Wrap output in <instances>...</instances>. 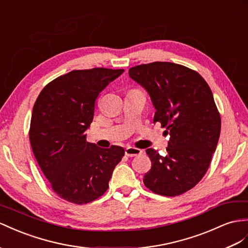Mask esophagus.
<instances>
[{"label": "esophagus", "instance_id": "esophagus-1", "mask_svg": "<svg viewBox=\"0 0 248 248\" xmlns=\"http://www.w3.org/2000/svg\"><path fill=\"white\" fill-rule=\"evenodd\" d=\"M125 155L128 157H135V156H139L141 153L142 151L140 149H137V148H133V147H128L124 151Z\"/></svg>", "mask_w": 248, "mask_h": 248}]
</instances>
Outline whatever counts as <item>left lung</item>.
Here are the masks:
<instances>
[{
  "mask_svg": "<svg viewBox=\"0 0 248 248\" xmlns=\"http://www.w3.org/2000/svg\"><path fill=\"white\" fill-rule=\"evenodd\" d=\"M129 75L148 91L156 109L154 123L170 136L167 156L145 151L152 168L144 186L168 197L186 193L207 172L219 140L221 118L211 88L195 70L169 62L132 67Z\"/></svg>",
  "mask_w": 248,
  "mask_h": 248,
  "instance_id": "8db88e82",
  "label": "left lung"
}]
</instances>
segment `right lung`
Segmentation results:
<instances>
[{
  "label": "right lung",
  "instance_id": "add662e5",
  "mask_svg": "<svg viewBox=\"0 0 248 248\" xmlns=\"http://www.w3.org/2000/svg\"><path fill=\"white\" fill-rule=\"evenodd\" d=\"M124 69L73 70L44 87L31 115L29 140L54 193L75 204L96 200L109 187L124 150L87 141L95 101Z\"/></svg>",
  "mask_w": 248,
  "mask_h": 248
}]
</instances>
